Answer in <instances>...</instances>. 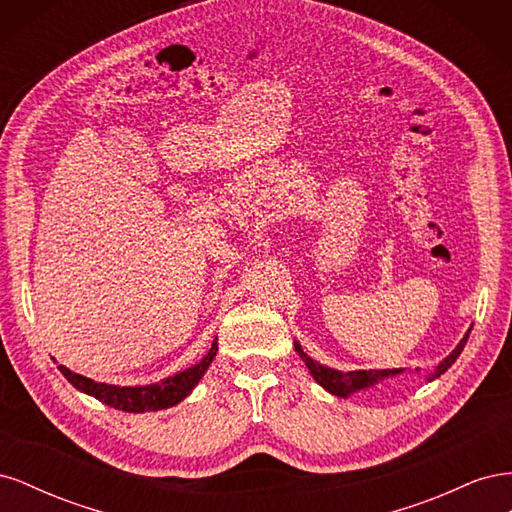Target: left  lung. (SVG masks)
Masks as SVG:
<instances>
[{"mask_svg": "<svg viewBox=\"0 0 512 512\" xmlns=\"http://www.w3.org/2000/svg\"><path fill=\"white\" fill-rule=\"evenodd\" d=\"M470 331H472V327L468 329L466 335H463V339L457 344V348H455L451 354H448L446 359H444L438 367H433V371H429V374L425 376L427 382L438 380V378L444 374V371L457 361V356L461 354V350L466 348V344H468ZM294 350L299 352L301 361H303L305 367L309 369V374H312V378L322 386L324 391H329L331 395L344 397V399L350 397V395H354V393H359V391H367V389H371V386H376V384L384 382L386 378H395V376H399V374H404V369H356V371H339V369H333V367H327V365H322V363L314 361L312 356H309L307 352H303V348H301L299 342H294ZM416 371H418V369H416Z\"/></svg>", "mask_w": 512, "mask_h": 512, "instance_id": "obj_1", "label": "left lung"}]
</instances>
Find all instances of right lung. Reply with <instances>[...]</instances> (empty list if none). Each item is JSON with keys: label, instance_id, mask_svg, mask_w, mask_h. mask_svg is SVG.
I'll return each instance as SVG.
<instances>
[{"label": "right lung", "instance_id": "1", "mask_svg": "<svg viewBox=\"0 0 512 512\" xmlns=\"http://www.w3.org/2000/svg\"><path fill=\"white\" fill-rule=\"evenodd\" d=\"M218 354V337L213 339V344L209 352L200 359L196 365L177 371L175 376H168L160 382L145 384V386H119V384H106V382H96L91 378H85L81 374H74L68 367L59 365L57 369L64 374V378L79 389L81 393H87L91 397H96L102 404L111 406L115 410L123 412H156V410H166L173 408L188 397L194 386L203 380L205 371L209 369L211 361Z\"/></svg>", "mask_w": 512, "mask_h": 512}]
</instances>
